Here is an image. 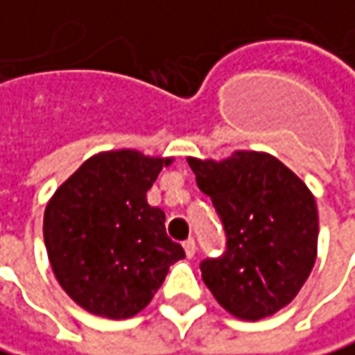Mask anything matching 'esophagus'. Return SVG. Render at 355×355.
Listing matches in <instances>:
<instances>
[{
	"label": "esophagus",
	"instance_id": "obj_1",
	"mask_svg": "<svg viewBox=\"0 0 355 355\" xmlns=\"http://www.w3.org/2000/svg\"><path fill=\"white\" fill-rule=\"evenodd\" d=\"M183 248H185V254H187V258H193V256H196V252H198L196 239H187V241L183 243Z\"/></svg>",
	"mask_w": 355,
	"mask_h": 355
}]
</instances>
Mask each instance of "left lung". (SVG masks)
I'll return each instance as SVG.
<instances>
[{"mask_svg":"<svg viewBox=\"0 0 355 355\" xmlns=\"http://www.w3.org/2000/svg\"><path fill=\"white\" fill-rule=\"evenodd\" d=\"M187 162L227 233L223 258L202 262L206 287L241 320L277 314L293 302L316 262L318 210L312 191L264 151L241 149L220 162Z\"/></svg>","mask_w":355,"mask_h":355,"instance_id":"1","label":"left lung"}]
</instances>
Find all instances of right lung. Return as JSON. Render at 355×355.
Instances as JSON below:
<instances>
[{
	"label": "right lung",
	"mask_w": 355,
	"mask_h": 355,
	"mask_svg": "<svg viewBox=\"0 0 355 355\" xmlns=\"http://www.w3.org/2000/svg\"><path fill=\"white\" fill-rule=\"evenodd\" d=\"M172 157L137 149L91 155L55 189L43 216V237L60 287L103 318L139 314L185 250L166 235V214L147 191Z\"/></svg>",
	"instance_id": "1"
}]
</instances>
